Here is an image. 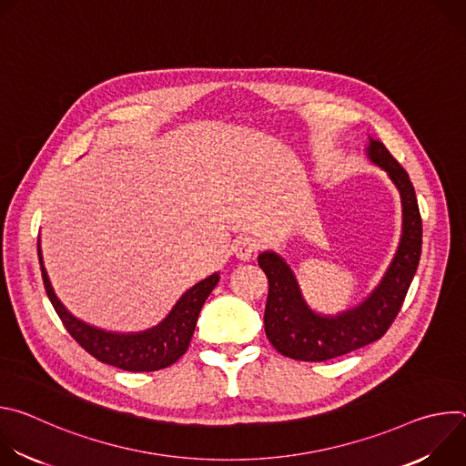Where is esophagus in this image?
Instances as JSON below:
<instances>
[{
	"mask_svg": "<svg viewBox=\"0 0 466 466\" xmlns=\"http://www.w3.org/2000/svg\"><path fill=\"white\" fill-rule=\"evenodd\" d=\"M258 250V243L252 239V238H241L236 247H234V256L239 259V261H248L254 258Z\"/></svg>",
	"mask_w": 466,
	"mask_h": 466,
	"instance_id": "34e87169",
	"label": "esophagus"
}]
</instances>
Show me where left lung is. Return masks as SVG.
I'll return each mask as SVG.
<instances>
[{"instance_id":"left-lung-1","label":"left lung","mask_w":466,"mask_h":466,"mask_svg":"<svg viewBox=\"0 0 466 466\" xmlns=\"http://www.w3.org/2000/svg\"><path fill=\"white\" fill-rule=\"evenodd\" d=\"M367 157L381 167L402 198V238L380 286L356 308L339 315H319L304 300L299 282L282 256L261 252L258 265L269 280L265 334L286 358L326 361L378 341L400 311L422 250V219L415 187L406 169L385 146L369 138Z\"/></svg>"}]
</instances>
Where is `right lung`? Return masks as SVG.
<instances>
[{"label": "right lung", "mask_w": 466, "mask_h": 466, "mask_svg": "<svg viewBox=\"0 0 466 466\" xmlns=\"http://www.w3.org/2000/svg\"><path fill=\"white\" fill-rule=\"evenodd\" d=\"M38 259L46 293L62 324L70 331V336L101 363L130 372H153L166 369L187 350L198 319V311H201L205 300L219 282V275L214 273L203 282L195 284L178 299L169 315L155 328L138 331V334H116V331L94 328L66 309L64 304L56 299L47 279L42 263L40 245Z\"/></svg>", "instance_id": "1"}]
</instances>
